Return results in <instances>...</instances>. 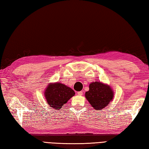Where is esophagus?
I'll use <instances>...</instances> for the list:
<instances>
[{"mask_svg": "<svg viewBox=\"0 0 149 149\" xmlns=\"http://www.w3.org/2000/svg\"><path fill=\"white\" fill-rule=\"evenodd\" d=\"M83 91H78L77 92V95H83Z\"/></svg>", "mask_w": 149, "mask_h": 149, "instance_id": "1", "label": "esophagus"}]
</instances>
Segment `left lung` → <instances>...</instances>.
I'll use <instances>...</instances> for the list:
<instances>
[{"mask_svg": "<svg viewBox=\"0 0 149 149\" xmlns=\"http://www.w3.org/2000/svg\"><path fill=\"white\" fill-rule=\"evenodd\" d=\"M90 90L86 91L85 96L95 110H101L108 105L113 97V90L109 86L100 82L91 83Z\"/></svg>", "mask_w": 149, "mask_h": 149, "instance_id": "obj_1", "label": "left lung"}]
</instances>
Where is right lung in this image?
Returning a JSON list of instances; mask_svg holds the SVG:
<instances>
[{"mask_svg": "<svg viewBox=\"0 0 149 149\" xmlns=\"http://www.w3.org/2000/svg\"><path fill=\"white\" fill-rule=\"evenodd\" d=\"M74 95V91L72 88L59 83L49 85L45 92L47 102L56 109H61Z\"/></svg>", "mask_w": 149, "mask_h": 149, "instance_id": "add662e5", "label": "right lung"}]
</instances>
